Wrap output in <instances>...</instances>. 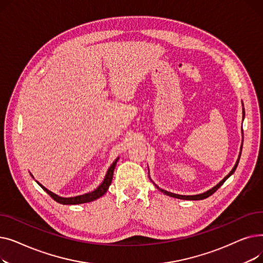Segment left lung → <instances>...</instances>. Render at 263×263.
Masks as SVG:
<instances>
[{
    "mask_svg": "<svg viewBox=\"0 0 263 263\" xmlns=\"http://www.w3.org/2000/svg\"><path fill=\"white\" fill-rule=\"evenodd\" d=\"M244 113V112H243ZM242 144H243V142H242ZM243 146V145H242ZM242 146H241V150H242ZM240 157H241V153H240V156H239V159H238V161H237V163H236V165H234V167L232 168V171L223 179L222 181H220L218 184H216L214 187H212L211 190H209V191H206V192H204V193H202V194H199V195H192V196H185V195H178V194H174V193H171V192H167V191H165V190H162V189H160L159 186H157L161 192H163L164 194H166V195H168V196H171V197H175V198H179V199H185V200H200V199H204V198H206V197H209V196H211L213 193L215 192V191H217V189H219V186L222 185L227 179L234 173V171H236V168H237V166H238V164H239V160H240Z\"/></svg>",
    "mask_w": 263,
    "mask_h": 263,
    "instance_id": "obj_1",
    "label": "left lung"
}]
</instances>
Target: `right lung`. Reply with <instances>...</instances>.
Wrapping results in <instances>:
<instances>
[{
    "label": "right lung",
    "mask_w": 263,
    "mask_h": 263,
    "mask_svg": "<svg viewBox=\"0 0 263 263\" xmlns=\"http://www.w3.org/2000/svg\"><path fill=\"white\" fill-rule=\"evenodd\" d=\"M117 160L116 159L113 164L110 165L109 168L107 170V173L105 175V178L103 182L97 187L95 191L90 192V193H87V194H84V195H80V196H76V197H69V198H65V197H61V196H58L57 194H54V193L50 192L49 190H47L45 186L41 185L39 182H37L41 187H43L48 194L55 200L58 201L60 203H63V204H78V203H84V202H89V201H92L97 198H99L101 196H103L105 194V192L107 191L108 186L110 185V182H112V179H113V173H114V170H115V166H116V163H117Z\"/></svg>",
    "instance_id": "add662e5"
}]
</instances>
